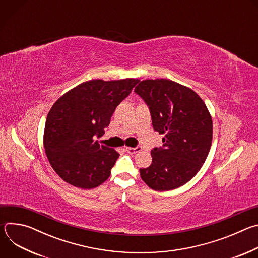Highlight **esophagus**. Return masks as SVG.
I'll use <instances>...</instances> for the list:
<instances>
[{
    "label": "esophagus",
    "instance_id": "34e87169",
    "mask_svg": "<svg viewBox=\"0 0 258 258\" xmlns=\"http://www.w3.org/2000/svg\"><path fill=\"white\" fill-rule=\"evenodd\" d=\"M125 150L130 153V154H136V153H139L142 151V148L141 147H136V148H132V147H126Z\"/></svg>",
    "mask_w": 258,
    "mask_h": 258
}]
</instances>
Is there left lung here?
<instances>
[{
    "instance_id": "8db88e82",
    "label": "left lung",
    "mask_w": 258,
    "mask_h": 258,
    "mask_svg": "<svg viewBox=\"0 0 258 258\" xmlns=\"http://www.w3.org/2000/svg\"><path fill=\"white\" fill-rule=\"evenodd\" d=\"M135 92L149 106L152 124L163 135L162 148L151 150L152 163L141 168L155 191L183 186L204 164L212 142V118L203 100L190 88L169 80H145Z\"/></svg>"
}]
</instances>
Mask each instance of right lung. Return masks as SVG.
<instances>
[{
  "mask_svg": "<svg viewBox=\"0 0 258 258\" xmlns=\"http://www.w3.org/2000/svg\"><path fill=\"white\" fill-rule=\"evenodd\" d=\"M140 81L92 80L61 96L48 114L44 147L49 162L66 182L81 189H93L111 173L119 157L112 148L100 145L117 105Z\"/></svg>",
  "mask_w": 258,
  "mask_h": 258,
  "instance_id": "1",
  "label": "right lung"
}]
</instances>
